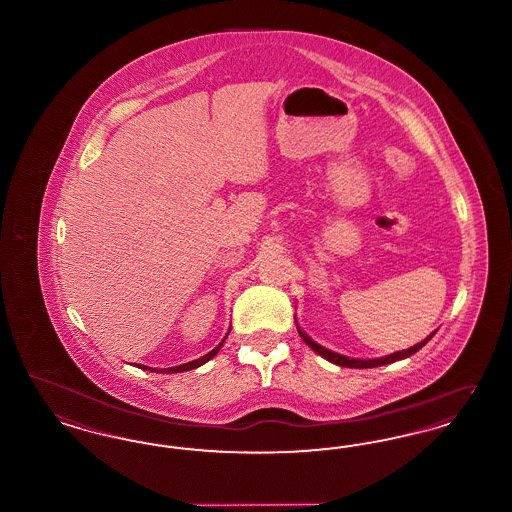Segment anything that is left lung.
<instances>
[{
  "label": "left lung",
  "mask_w": 512,
  "mask_h": 512,
  "mask_svg": "<svg viewBox=\"0 0 512 512\" xmlns=\"http://www.w3.org/2000/svg\"><path fill=\"white\" fill-rule=\"evenodd\" d=\"M297 332H299V336L303 338V341H305V343H307L315 353L322 355L324 359H328V361H330V363H334V365L349 366V368H374V366L390 365V363H395V361H401V359H405V357H411V355H414L418 349H422L428 341L432 340V336H434V334H430L426 340L416 343V345L409 347V349H405V351L391 353L388 357L363 361V359H349V357H343V355H338V353H334V351H328L326 347L318 345L317 341L311 340V338H309V336H307L299 326H297Z\"/></svg>",
  "instance_id": "1"
}]
</instances>
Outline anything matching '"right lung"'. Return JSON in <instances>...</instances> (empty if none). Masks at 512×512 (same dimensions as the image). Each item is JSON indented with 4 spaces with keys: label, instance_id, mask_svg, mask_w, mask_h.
I'll use <instances>...</instances> for the list:
<instances>
[{
    "label": "right lung",
    "instance_id": "1",
    "mask_svg": "<svg viewBox=\"0 0 512 512\" xmlns=\"http://www.w3.org/2000/svg\"><path fill=\"white\" fill-rule=\"evenodd\" d=\"M226 340V338H224ZM224 340L220 341L219 347H215L213 351H209L207 355H203V357H199V359H195V361H192V363H186V365H180V366H171V368H165V370H161V372H184V370H192V368H197V366L205 365L209 359H213L217 353H219L220 347H222V343H224ZM140 368H144V366L140 365ZM147 368V366H146ZM149 370V368H147ZM153 370V368H151Z\"/></svg>",
    "mask_w": 512,
    "mask_h": 512
}]
</instances>
